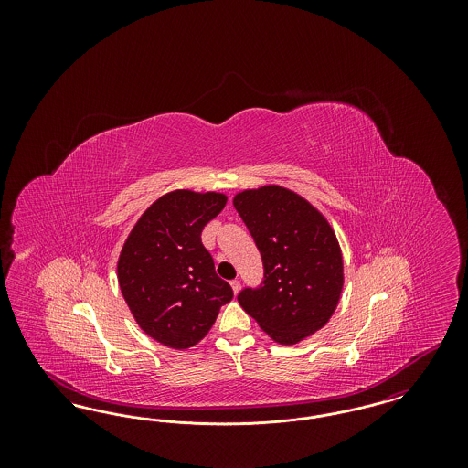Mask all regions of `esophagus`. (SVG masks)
I'll return each instance as SVG.
<instances>
[{
  "instance_id": "esophagus-1",
  "label": "esophagus",
  "mask_w": 468,
  "mask_h": 468,
  "mask_svg": "<svg viewBox=\"0 0 468 468\" xmlns=\"http://www.w3.org/2000/svg\"><path fill=\"white\" fill-rule=\"evenodd\" d=\"M229 284H231V288H233V292H235V294H239V291H240V281H237V279H235V281H231Z\"/></svg>"
}]
</instances>
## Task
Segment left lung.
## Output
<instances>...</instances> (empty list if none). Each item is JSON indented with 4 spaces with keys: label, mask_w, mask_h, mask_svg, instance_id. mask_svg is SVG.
<instances>
[{
    "label": "left lung",
    "mask_w": 468,
    "mask_h": 468,
    "mask_svg": "<svg viewBox=\"0 0 468 468\" xmlns=\"http://www.w3.org/2000/svg\"><path fill=\"white\" fill-rule=\"evenodd\" d=\"M233 205L258 245L265 281L239 303L265 334L292 346L334 315L344 288V260L328 219L302 195L279 184L244 189Z\"/></svg>",
    "instance_id": "obj_1"
}]
</instances>
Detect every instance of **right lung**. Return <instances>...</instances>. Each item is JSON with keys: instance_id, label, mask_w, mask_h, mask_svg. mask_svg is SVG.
I'll use <instances>...</instances> for the list:
<instances>
[{"instance_id": "obj_1", "label": "right lung", "mask_w": 468, "mask_h": 468, "mask_svg": "<svg viewBox=\"0 0 468 468\" xmlns=\"http://www.w3.org/2000/svg\"><path fill=\"white\" fill-rule=\"evenodd\" d=\"M218 191L176 189L134 223L117 260L121 292L142 332L161 346H197L233 298L201 244V229L226 205Z\"/></svg>"}]
</instances>
